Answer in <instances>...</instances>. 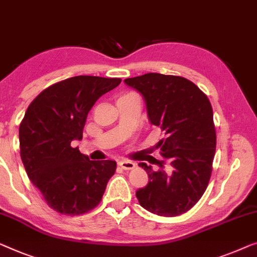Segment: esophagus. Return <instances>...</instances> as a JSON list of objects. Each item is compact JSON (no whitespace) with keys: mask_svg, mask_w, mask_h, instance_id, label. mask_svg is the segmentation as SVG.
I'll return each instance as SVG.
<instances>
[{"mask_svg":"<svg viewBox=\"0 0 257 257\" xmlns=\"http://www.w3.org/2000/svg\"><path fill=\"white\" fill-rule=\"evenodd\" d=\"M118 166L121 167L122 169H133L136 167V163H133L132 161H128V160H118Z\"/></svg>","mask_w":257,"mask_h":257,"instance_id":"obj_1","label":"esophagus"}]
</instances>
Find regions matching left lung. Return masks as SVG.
I'll use <instances>...</instances> for the list:
<instances>
[{
	"instance_id": "obj_1",
	"label": "left lung",
	"mask_w": 257,
	"mask_h": 257,
	"mask_svg": "<svg viewBox=\"0 0 257 257\" xmlns=\"http://www.w3.org/2000/svg\"><path fill=\"white\" fill-rule=\"evenodd\" d=\"M145 99L148 120L162 130L165 138L156 144L168 159L172 173L146 170L148 183L136 196L147 211L176 217L200 199L209 184L215 154L213 111L206 95L184 77L147 73L124 80Z\"/></svg>"
}]
</instances>
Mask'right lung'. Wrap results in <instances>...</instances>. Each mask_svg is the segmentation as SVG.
Returning <instances> with one entry per match:
<instances>
[{
  "mask_svg": "<svg viewBox=\"0 0 257 257\" xmlns=\"http://www.w3.org/2000/svg\"><path fill=\"white\" fill-rule=\"evenodd\" d=\"M120 79L80 75L58 82L30 104L20 125L21 158L48 206L62 214L90 211L101 202L116 161H91L72 147L82 140L89 111Z\"/></svg>",
  "mask_w": 257,
  "mask_h": 257,
  "instance_id": "add662e5",
  "label": "right lung"
}]
</instances>
